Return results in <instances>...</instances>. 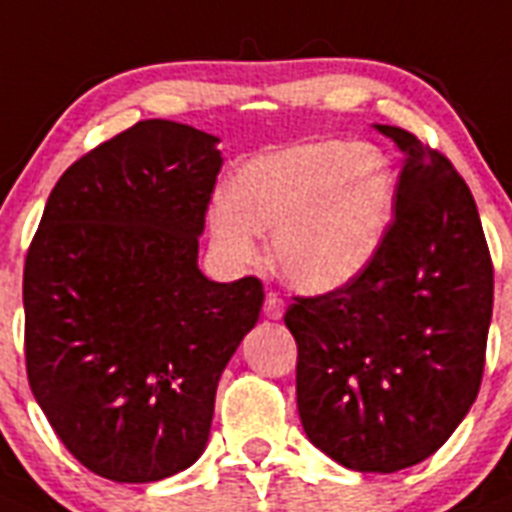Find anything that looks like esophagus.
Here are the masks:
<instances>
[{
    "instance_id": "esophagus-1",
    "label": "esophagus",
    "mask_w": 512,
    "mask_h": 512,
    "mask_svg": "<svg viewBox=\"0 0 512 512\" xmlns=\"http://www.w3.org/2000/svg\"><path fill=\"white\" fill-rule=\"evenodd\" d=\"M283 311H286V304H283L281 296L278 293H268L265 296V306H262V314L268 319H281Z\"/></svg>"
}]
</instances>
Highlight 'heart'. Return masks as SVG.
<instances>
[{
	"instance_id": "heart-1",
	"label": "heart",
	"mask_w": 512,
	"mask_h": 512,
	"mask_svg": "<svg viewBox=\"0 0 512 512\" xmlns=\"http://www.w3.org/2000/svg\"><path fill=\"white\" fill-rule=\"evenodd\" d=\"M397 201L384 151L322 139L250 159L229 198L208 208L213 247L229 265L260 260V234L288 286L322 296L353 283L376 257Z\"/></svg>"
}]
</instances>
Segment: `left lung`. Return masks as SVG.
Returning <instances> with one entry per match:
<instances>
[{
  "mask_svg": "<svg viewBox=\"0 0 512 512\" xmlns=\"http://www.w3.org/2000/svg\"><path fill=\"white\" fill-rule=\"evenodd\" d=\"M404 154L394 221L353 283L288 306L304 433L353 471L433 456L477 399L492 260L477 203L443 154L379 126Z\"/></svg>",
  "mask_w": 512,
  "mask_h": 512,
  "instance_id": "8db88e82",
  "label": "left lung"
}]
</instances>
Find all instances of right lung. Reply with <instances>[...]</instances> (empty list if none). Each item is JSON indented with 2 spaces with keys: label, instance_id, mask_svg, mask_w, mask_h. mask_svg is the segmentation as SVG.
Listing matches in <instances>:
<instances>
[{
  "label": "right lung",
  "instance_id": "right-lung-1",
  "mask_svg": "<svg viewBox=\"0 0 512 512\" xmlns=\"http://www.w3.org/2000/svg\"><path fill=\"white\" fill-rule=\"evenodd\" d=\"M219 136L141 121L51 190L25 275V363L71 456L144 484L206 451L216 386L260 319L262 283L198 268Z\"/></svg>",
  "mask_w": 512,
  "mask_h": 512
}]
</instances>
